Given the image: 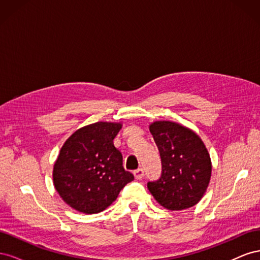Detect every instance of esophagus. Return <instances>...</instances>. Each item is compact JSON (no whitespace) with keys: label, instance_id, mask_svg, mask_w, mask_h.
I'll use <instances>...</instances> for the list:
<instances>
[{"label":"esophagus","instance_id":"1","mask_svg":"<svg viewBox=\"0 0 260 260\" xmlns=\"http://www.w3.org/2000/svg\"><path fill=\"white\" fill-rule=\"evenodd\" d=\"M133 175H135V178L137 180H141V179L143 178V176H144V171H143L142 168H139V169L133 171Z\"/></svg>","mask_w":260,"mask_h":260}]
</instances>
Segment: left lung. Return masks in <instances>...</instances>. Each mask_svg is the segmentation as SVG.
<instances>
[{
    "instance_id": "8db88e82",
    "label": "left lung",
    "mask_w": 260,
    "mask_h": 260,
    "mask_svg": "<svg viewBox=\"0 0 260 260\" xmlns=\"http://www.w3.org/2000/svg\"><path fill=\"white\" fill-rule=\"evenodd\" d=\"M149 131L162 165L159 180L147 183L149 192L169 210L196 205L211 177V160L205 144L193 130L174 121H154Z\"/></svg>"
}]
</instances>
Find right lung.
<instances>
[{"mask_svg":"<svg viewBox=\"0 0 260 260\" xmlns=\"http://www.w3.org/2000/svg\"><path fill=\"white\" fill-rule=\"evenodd\" d=\"M121 122L99 121L78 129L62 144L53 168L55 190L67 205L86 215L111 206L135 179L114 145Z\"/></svg>","mask_w":260,"mask_h":260,"instance_id":"add662e5","label":"right lung"}]
</instances>
